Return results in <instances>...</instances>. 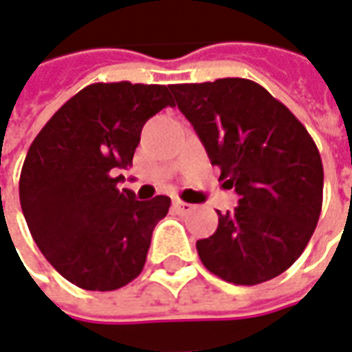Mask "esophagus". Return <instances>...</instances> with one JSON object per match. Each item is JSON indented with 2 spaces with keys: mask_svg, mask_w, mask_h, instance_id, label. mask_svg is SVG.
Listing matches in <instances>:
<instances>
[{
  "mask_svg": "<svg viewBox=\"0 0 352 352\" xmlns=\"http://www.w3.org/2000/svg\"><path fill=\"white\" fill-rule=\"evenodd\" d=\"M173 208L179 214H190L195 210V206H190L188 202H183V200H173Z\"/></svg>",
  "mask_w": 352,
  "mask_h": 352,
  "instance_id": "obj_1",
  "label": "esophagus"
}]
</instances>
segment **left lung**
<instances>
[{"label":"left lung","instance_id":"left-lung-1","mask_svg":"<svg viewBox=\"0 0 352 352\" xmlns=\"http://www.w3.org/2000/svg\"><path fill=\"white\" fill-rule=\"evenodd\" d=\"M219 179L239 206L216 233L196 241L202 264L233 285L283 274L307 248L322 212L324 167L305 125L264 86L248 78L171 85Z\"/></svg>","mask_w":352,"mask_h":352}]
</instances>
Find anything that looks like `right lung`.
Returning <instances> with one entry per match:
<instances>
[{
    "label": "right lung",
    "mask_w": 352,
    "mask_h": 352,
    "mask_svg": "<svg viewBox=\"0 0 352 352\" xmlns=\"http://www.w3.org/2000/svg\"><path fill=\"white\" fill-rule=\"evenodd\" d=\"M175 106L164 85L96 82L57 109L28 148L19 196L47 262L86 291H116L142 272L169 196L136 200L117 183L144 123Z\"/></svg>",
    "instance_id": "1"
}]
</instances>
